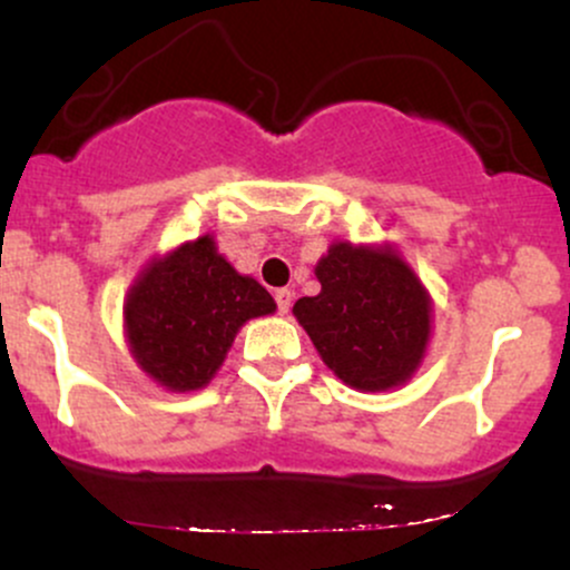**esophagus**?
<instances>
[{
  "mask_svg": "<svg viewBox=\"0 0 570 570\" xmlns=\"http://www.w3.org/2000/svg\"><path fill=\"white\" fill-rule=\"evenodd\" d=\"M273 297H276V303H278V313H281V316H286V313H289V307H292L294 292H292V289H278L276 294H273Z\"/></svg>",
  "mask_w": 570,
  "mask_h": 570,
  "instance_id": "1",
  "label": "esophagus"
}]
</instances>
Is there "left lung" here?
<instances>
[{"mask_svg":"<svg viewBox=\"0 0 570 570\" xmlns=\"http://www.w3.org/2000/svg\"><path fill=\"white\" fill-rule=\"evenodd\" d=\"M316 278L322 292L292 313L326 367L367 394L407 383L426 358L431 294L399 248L335 240Z\"/></svg>","mask_w":570,"mask_h":570,"instance_id":"obj_1","label":"left lung"}]
</instances>
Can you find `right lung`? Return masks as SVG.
<instances>
[{"instance_id":"add662e5","label":"right lung","mask_w":570,"mask_h":570,"mask_svg":"<svg viewBox=\"0 0 570 570\" xmlns=\"http://www.w3.org/2000/svg\"><path fill=\"white\" fill-rule=\"evenodd\" d=\"M276 313L259 281L240 276L212 233L185 240L141 267L122 303L134 362L174 394L206 389L248 318Z\"/></svg>"}]
</instances>
